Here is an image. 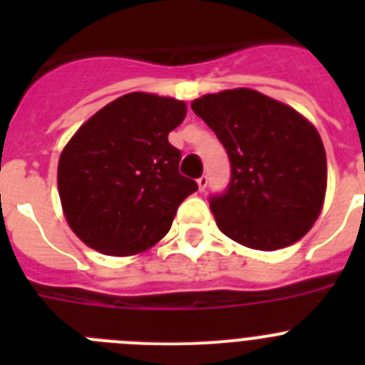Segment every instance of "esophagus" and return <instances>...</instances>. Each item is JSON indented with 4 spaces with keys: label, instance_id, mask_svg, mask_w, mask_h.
Returning <instances> with one entry per match:
<instances>
[{
    "label": "esophagus",
    "instance_id": "esophagus-1",
    "mask_svg": "<svg viewBox=\"0 0 365 365\" xmlns=\"http://www.w3.org/2000/svg\"><path fill=\"white\" fill-rule=\"evenodd\" d=\"M197 185H199V190H201V192H205L206 186H208V177H206V175L199 177V179H197Z\"/></svg>",
    "mask_w": 365,
    "mask_h": 365
}]
</instances>
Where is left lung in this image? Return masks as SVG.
<instances>
[{"instance_id": "8db88e82", "label": "left lung", "mask_w": 365, "mask_h": 365, "mask_svg": "<svg viewBox=\"0 0 365 365\" xmlns=\"http://www.w3.org/2000/svg\"><path fill=\"white\" fill-rule=\"evenodd\" d=\"M230 159L232 177L210 210L219 230L256 250L302 240L324 206L327 159L314 125L254 89H228L192 102Z\"/></svg>"}]
</instances>
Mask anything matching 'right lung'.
I'll return each instance as SVG.
<instances>
[{
	"mask_svg": "<svg viewBox=\"0 0 365 365\" xmlns=\"http://www.w3.org/2000/svg\"><path fill=\"white\" fill-rule=\"evenodd\" d=\"M186 117L175 98L130 93L80 128L58 163V192L69 227L87 247L133 256L168 234L197 182L179 173L168 133Z\"/></svg>",
	"mask_w": 365,
	"mask_h": 365,
	"instance_id": "1",
	"label": "right lung"
}]
</instances>
